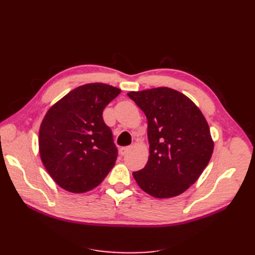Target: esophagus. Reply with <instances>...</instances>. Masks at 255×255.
Listing matches in <instances>:
<instances>
[{
    "label": "esophagus",
    "mask_w": 255,
    "mask_h": 255,
    "mask_svg": "<svg viewBox=\"0 0 255 255\" xmlns=\"http://www.w3.org/2000/svg\"><path fill=\"white\" fill-rule=\"evenodd\" d=\"M132 149L130 148V146H122V148H120V150H119V153L121 154V155H126V154Z\"/></svg>",
    "instance_id": "34e87169"
}]
</instances>
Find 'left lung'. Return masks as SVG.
Instances as JSON below:
<instances>
[{"instance_id":"obj_1","label":"left lung","mask_w":255,"mask_h":255,"mask_svg":"<svg viewBox=\"0 0 255 255\" xmlns=\"http://www.w3.org/2000/svg\"><path fill=\"white\" fill-rule=\"evenodd\" d=\"M128 96L148 121L149 159L135 181L154 198L179 196L201 175L214 151L210 127L199 107L182 92L158 87Z\"/></svg>"}]
</instances>
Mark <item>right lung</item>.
I'll use <instances>...</instances> for the list:
<instances>
[{"instance_id": "1", "label": "right lung", "mask_w": 255, "mask_h": 255, "mask_svg": "<svg viewBox=\"0 0 255 255\" xmlns=\"http://www.w3.org/2000/svg\"><path fill=\"white\" fill-rule=\"evenodd\" d=\"M120 92L103 83L85 84L45 114L38 139L40 158L61 188L87 192L101 184L115 166L118 150L102 114Z\"/></svg>"}]
</instances>
